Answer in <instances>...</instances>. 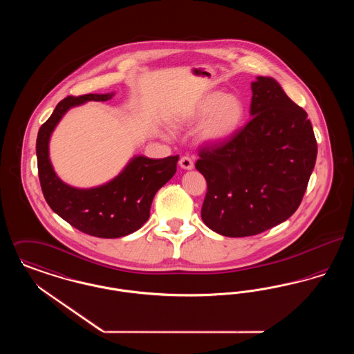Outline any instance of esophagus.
<instances>
[{
  "mask_svg": "<svg viewBox=\"0 0 354 354\" xmlns=\"http://www.w3.org/2000/svg\"><path fill=\"white\" fill-rule=\"evenodd\" d=\"M179 165H180V167H182V169H194V162H192L191 156H188V155H185V156H182V158H180V160H179Z\"/></svg>",
  "mask_w": 354,
  "mask_h": 354,
  "instance_id": "esophagus-1",
  "label": "esophagus"
}]
</instances>
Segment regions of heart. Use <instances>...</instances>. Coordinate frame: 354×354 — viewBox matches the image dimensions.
<instances>
[{
  "label": "heart",
  "instance_id": "1",
  "mask_svg": "<svg viewBox=\"0 0 354 354\" xmlns=\"http://www.w3.org/2000/svg\"><path fill=\"white\" fill-rule=\"evenodd\" d=\"M244 103L237 95L214 91L199 102L192 118L204 119L201 130L203 140L219 143L235 134L244 120Z\"/></svg>",
  "mask_w": 354,
  "mask_h": 354
}]
</instances>
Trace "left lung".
Returning a JSON list of instances; mask_svg holds the SVG:
<instances>
[{
    "label": "left lung",
    "instance_id": "obj_1",
    "mask_svg": "<svg viewBox=\"0 0 354 354\" xmlns=\"http://www.w3.org/2000/svg\"><path fill=\"white\" fill-rule=\"evenodd\" d=\"M251 117L227 140L205 143L195 167L207 180L204 224L220 235H257L289 219L317 156L308 114L270 77L252 82Z\"/></svg>",
    "mask_w": 354,
    "mask_h": 354
}]
</instances>
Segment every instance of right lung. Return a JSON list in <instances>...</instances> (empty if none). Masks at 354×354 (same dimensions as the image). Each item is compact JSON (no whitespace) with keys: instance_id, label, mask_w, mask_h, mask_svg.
<instances>
[{"instance_id":"obj_1","label":"right lung","mask_w":354,"mask_h":354,"mask_svg":"<svg viewBox=\"0 0 354 354\" xmlns=\"http://www.w3.org/2000/svg\"><path fill=\"white\" fill-rule=\"evenodd\" d=\"M111 94L66 97L54 109L37 136V166L45 201L51 209L81 232L102 239L130 235L150 218L152 199L176 172L179 155L163 159L135 156L106 185L81 189L65 185L49 159V139L57 123L70 107L87 101L104 102Z\"/></svg>"}]
</instances>
